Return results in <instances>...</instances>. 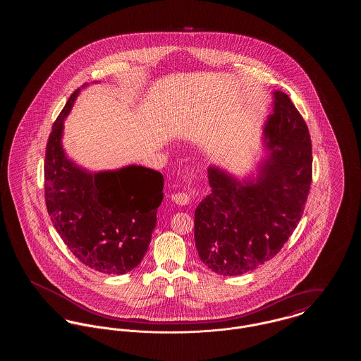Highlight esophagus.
I'll return each instance as SVG.
<instances>
[{"label": "esophagus", "instance_id": "obj_1", "mask_svg": "<svg viewBox=\"0 0 361 361\" xmlns=\"http://www.w3.org/2000/svg\"><path fill=\"white\" fill-rule=\"evenodd\" d=\"M172 200L178 206H187L190 202V197L184 192H177V193H173Z\"/></svg>", "mask_w": 361, "mask_h": 361}]
</instances>
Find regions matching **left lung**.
I'll return each instance as SVG.
<instances>
[{
	"instance_id": "obj_1",
	"label": "left lung",
	"mask_w": 361,
	"mask_h": 361,
	"mask_svg": "<svg viewBox=\"0 0 361 361\" xmlns=\"http://www.w3.org/2000/svg\"><path fill=\"white\" fill-rule=\"evenodd\" d=\"M264 134L268 157L240 183L209 166L211 193L195 211V243L215 274L237 276L275 257L299 224L312 178L311 139L290 97L275 92Z\"/></svg>"
}]
</instances>
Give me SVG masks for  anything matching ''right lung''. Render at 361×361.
<instances>
[{"label":"right lung","mask_w":361,"mask_h":361,"mask_svg":"<svg viewBox=\"0 0 361 361\" xmlns=\"http://www.w3.org/2000/svg\"><path fill=\"white\" fill-rule=\"evenodd\" d=\"M78 92L54 121L46 146V206L55 230L84 265L124 275L147 252L164 199V177L137 165L99 173L74 165L63 152L62 133Z\"/></svg>","instance_id":"1"}]
</instances>
